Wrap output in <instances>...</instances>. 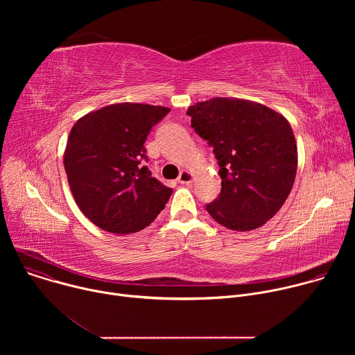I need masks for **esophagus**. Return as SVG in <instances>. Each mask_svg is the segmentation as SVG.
I'll return each instance as SVG.
<instances>
[{
	"mask_svg": "<svg viewBox=\"0 0 355 355\" xmlns=\"http://www.w3.org/2000/svg\"><path fill=\"white\" fill-rule=\"evenodd\" d=\"M193 181V174L184 170L180 173V177H178V182L180 184H191Z\"/></svg>",
	"mask_w": 355,
	"mask_h": 355,
	"instance_id": "esophagus-1",
	"label": "esophagus"
}]
</instances>
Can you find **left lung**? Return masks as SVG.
<instances>
[{
  "instance_id": "1",
  "label": "left lung",
  "mask_w": 355,
  "mask_h": 355,
  "mask_svg": "<svg viewBox=\"0 0 355 355\" xmlns=\"http://www.w3.org/2000/svg\"><path fill=\"white\" fill-rule=\"evenodd\" d=\"M191 126L214 147L222 191L207 211L222 226L254 230L291 193L297 147L286 118L240 98L216 96L188 108Z\"/></svg>"
}]
</instances>
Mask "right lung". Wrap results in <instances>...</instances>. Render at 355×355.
Returning <instances> with one entry per match:
<instances>
[{
	"label": "right lung",
	"instance_id": "1",
	"mask_svg": "<svg viewBox=\"0 0 355 355\" xmlns=\"http://www.w3.org/2000/svg\"><path fill=\"white\" fill-rule=\"evenodd\" d=\"M170 108L121 103L80 118L64 150L67 181L80 211L115 234L143 230L164 209L173 189L151 177L143 143Z\"/></svg>",
	"mask_w": 355,
	"mask_h": 355
}]
</instances>
